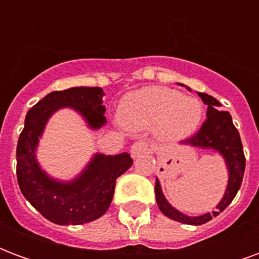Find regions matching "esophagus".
Segmentation results:
<instances>
[{"label":"esophagus","mask_w":259,"mask_h":259,"mask_svg":"<svg viewBox=\"0 0 259 259\" xmlns=\"http://www.w3.org/2000/svg\"><path fill=\"white\" fill-rule=\"evenodd\" d=\"M130 152H132V157L133 158H139L141 157V155L148 154V152H150V147H148V144H147L146 141H137V143H135V144L132 146Z\"/></svg>","instance_id":"obj_1"}]
</instances>
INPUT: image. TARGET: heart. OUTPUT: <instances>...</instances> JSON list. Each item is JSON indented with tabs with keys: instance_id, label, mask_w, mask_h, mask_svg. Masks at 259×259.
Here are the masks:
<instances>
[{
	"instance_id": "b5f03b06",
	"label": "heart",
	"mask_w": 259,
	"mask_h": 259,
	"mask_svg": "<svg viewBox=\"0 0 259 259\" xmlns=\"http://www.w3.org/2000/svg\"><path fill=\"white\" fill-rule=\"evenodd\" d=\"M202 118V105L197 98L185 97L168 87L151 85L124 97L119 108L120 122L133 130L155 124L163 140H182L194 133Z\"/></svg>"
}]
</instances>
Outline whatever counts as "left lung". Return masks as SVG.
<instances>
[{
    "instance_id": "left-lung-1",
    "label": "left lung",
    "mask_w": 259,
    "mask_h": 259,
    "mask_svg": "<svg viewBox=\"0 0 259 259\" xmlns=\"http://www.w3.org/2000/svg\"><path fill=\"white\" fill-rule=\"evenodd\" d=\"M198 96L204 104L208 105L206 109V119L202 123L201 129L190 139L182 141V144L190 147H198V148H212L213 151H218L223 158L228 166L229 182L225 195L218 204L217 208L212 212L200 215V217H187L185 213L178 211L176 208L169 204L165 195L162 194L159 180L155 182V198L159 209L165 217L170 218L178 222L186 223V225H202L211 221L212 218L218 217L226 206L233 201L237 194L245 169V157L243 151V144L237 129L234 127L232 116L228 111H219L221 104L217 98L208 96L205 93H198Z\"/></svg>"
}]
</instances>
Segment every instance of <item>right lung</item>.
Listing matches in <instances>:
<instances>
[{
  "mask_svg": "<svg viewBox=\"0 0 259 259\" xmlns=\"http://www.w3.org/2000/svg\"><path fill=\"white\" fill-rule=\"evenodd\" d=\"M101 87H72L53 91L27 112L16 147V175L22 194L42 217L57 225H83L102 217L111 205L115 183L132 166L127 152L96 154L70 182L50 178L37 162L36 150L48 119L61 108H72L91 129L107 123Z\"/></svg>",
  "mask_w": 259,
  "mask_h": 259,
  "instance_id": "obj_1",
  "label": "right lung"
}]
</instances>
